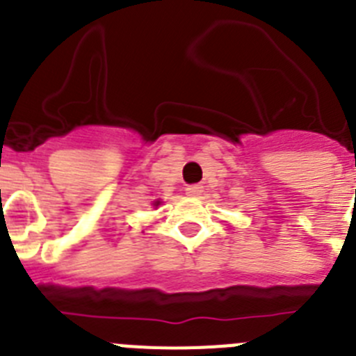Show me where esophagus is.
I'll return each mask as SVG.
<instances>
[{
  "label": "esophagus",
  "mask_w": 356,
  "mask_h": 356,
  "mask_svg": "<svg viewBox=\"0 0 356 356\" xmlns=\"http://www.w3.org/2000/svg\"><path fill=\"white\" fill-rule=\"evenodd\" d=\"M202 193H204V188H202L200 184H193L186 188V195H188V197H200Z\"/></svg>",
  "instance_id": "esophagus-1"
}]
</instances>
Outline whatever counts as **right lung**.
Segmentation results:
<instances>
[{
	"instance_id": "obj_1",
	"label": "right lung",
	"mask_w": 356,
	"mask_h": 356,
	"mask_svg": "<svg viewBox=\"0 0 356 356\" xmlns=\"http://www.w3.org/2000/svg\"><path fill=\"white\" fill-rule=\"evenodd\" d=\"M159 204V202H156V205H158Z\"/></svg>"
}]
</instances>
